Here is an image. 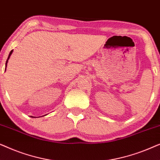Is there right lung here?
<instances>
[{
    "label": "right lung",
    "mask_w": 160,
    "mask_h": 160,
    "mask_svg": "<svg viewBox=\"0 0 160 160\" xmlns=\"http://www.w3.org/2000/svg\"><path fill=\"white\" fill-rule=\"evenodd\" d=\"M12 52H13V50H12V51L10 52V53H9V54H8V59H7V60H6V66H7V62H8V59H9V58H10V56H11V54H12ZM5 71H6V69H5Z\"/></svg>",
    "instance_id": "1"
}]
</instances>
